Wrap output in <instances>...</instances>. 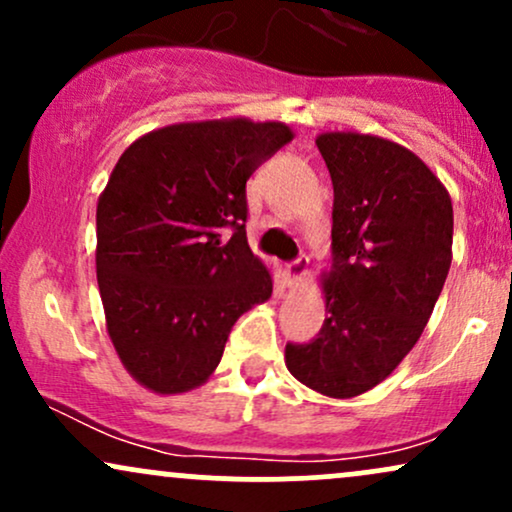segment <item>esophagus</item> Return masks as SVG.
Segmentation results:
<instances>
[{"instance_id": "esophagus-1", "label": "esophagus", "mask_w": 512, "mask_h": 512, "mask_svg": "<svg viewBox=\"0 0 512 512\" xmlns=\"http://www.w3.org/2000/svg\"><path fill=\"white\" fill-rule=\"evenodd\" d=\"M305 272H308V257H298V260L286 264V281L289 284H298Z\"/></svg>"}]
</instances>
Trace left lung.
I'll return each instance as SVG.
<instances>
[{
	"mask_svg": "<svg viewBox=\"0 0 512 512\" xmlns=\"http://www.w3.org/2000/svg\"><path fill=\"white\" fill-rule=\"evenodd\" d=\"M334 187L325 325L286 368L325 397L373 390L414 349L452 262V202L407 146L361 132L315 139Z\"/></svg>",
	"mask_w": 512,
	"mask_h": 512,
	"instance_id": "obj_1",
	"label": "left lung"
}]
</instances>
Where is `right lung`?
<instances>
[{
	"instance_id": "obj_1",
	"label": "right lung",
	"mask_w": 512,
	"mask_h": 512,
	"mask_svg": "<svg viewBox=\"0 0 512 512\" xmlns=\"http://www.w3.org/2000/svg\"><path fill=\"white\" fill-rule=\"evenodd\" d=\"M291 139L284 122H178L115 163L96 209L98 291L110 342L146 390L207 383L238 317L272 296L245 238V182Z\"/></svg>"
}]
</instances>
